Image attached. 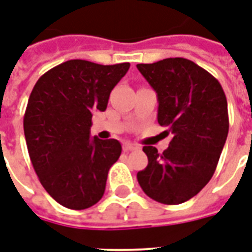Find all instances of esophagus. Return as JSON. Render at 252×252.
I'll use <instances>...</instances> for the list:
<instances>
[{
  "label": "esophagus",
  "instance_id": "34e87169",
  "mask_svg": "<svg viewBox=\"0 0 252 252\" xmlns=\"http://www.w3.org/2000/svg\"><path fill=\"white\" fill-rule=\"evenodd\" d=\"M137 145L136 144H130V143H126L123 144V151L124 152H132V151H136L137 149Z\"/></svg>",
  "mask_w": 252,
  "mask_h": 252
}]
</instances>
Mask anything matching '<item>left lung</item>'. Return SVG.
I'll use <instances>...</instances> for the list:
<instances>
[{"mask_svg": "<svg viewBox=\"0 0 252 252\" xmlns=\"http://www.w3.org/2000/svg\"><path fill=\"white\" fill-rule=\"evenodd\" d=\"M137 68L157 94L158 124L173 134L162 153L143 148L148 165L137 181L152 199L178 205L198 194L216 172L228 133L226 95L210 72L185 58Z\"/></svg>", "mask_w": 252, "mask_h": 252, "instance_id": "8db88e82", "label": "left lung"}]
</instances>
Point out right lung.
Instances as JSON below:
<instances>
[{"label": "right lung", "instance_id": "1", "mask_svg": "<svg viewBox=\"0 0 252 252\" xmlns=\"http://www.w3.org/2000/svg\"><path fill=\"white\" fill-rule=\"evenodd\" d=\"M129 66L67 61L42 75L30 94L24 116L29 156L46 191L67 209H88L104 194L122 145L90 139L92 113L105 111Z\"/></svg>", "mask_w": 252, "mask_h": 252}]
</instances>
